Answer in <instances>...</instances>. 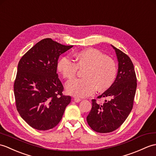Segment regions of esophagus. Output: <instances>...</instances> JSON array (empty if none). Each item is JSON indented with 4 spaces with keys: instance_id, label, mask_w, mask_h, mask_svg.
<instances>
[{
    "instance_id": "esophagus-1",
    "label": "esophagus",
    "mask_w": 156,
    "mask_h": 156,
    "mask_svg": "<svg viewBox=\"0 0 156 156\" xmlns=\"http://www.w3.org/2000/svg\"><path fill=\"white\" fill-rule=\"evenodd\" d=\"M74 102H79L81 100V99L79 98L75 97V98H74Z\"/></svg>"
}]
</instances>
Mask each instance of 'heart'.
I'll use <instances>...</instances> for the list:
<instances>
[{"label": "heart", "mask_w": 156, "mask_h": 156, "mask_svg": "<svg viewBox=\"0 0 156 156\" xmlns=\"http://www.w3.org/2000/svg\"><path fill=\"white\" fill-rule=\"evenodd\" d=\"M76 63L67 56L58 61L57 69L65 79L76 76L78 69L82 71L83 78L70 80L66 84V92L70 95L86 97L95 92L106 91L113 85L117 76V65L111 58L99 50L86 48L74 55Z\"/></svg>", "instance_id": "1"}]
</instances>
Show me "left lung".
I'll return each instance as SVG.
<instances>
[{
  "label": "left lung",
  "instance_id": "8db88e82",
  "mask_svg": "<svg viewBox=\"0 0 156 156\" xmlns=\"http://www.w3.org/2000/svg\"><path fill=\"white\" fill-rule=\"evenodd\" d=\"M118 61L115 80L109 89L98 98H108L100 104L92 100V109L86 118L90 127L96 132L109 133L120 126L128 118L133 108L137 87L133 64L129 57L114 46Z\"/></svg>",
  "mask_w": 156,
  "mask_h": 156
}]
</instances>
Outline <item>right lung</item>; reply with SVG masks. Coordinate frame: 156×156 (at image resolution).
Returning <instances> with one entry per match:
<instances>
[{"label": "right lung", "mask_w": 156, "mask_h": 156, "mask_svg": "<svg viewBox=\"0 0 156 156\" xmlns=\"http://www.w3.org/2000/svg\"><path fill=\"white\" fill-rule=\"evenodd\" d=\"M73 46L44 38L21 58L14 84L16 109L21 118L36 129H52L61 120L71 97L56 73L59 56Z\"/></svg>", "instance_id": "add662e5"}]
</instances>
